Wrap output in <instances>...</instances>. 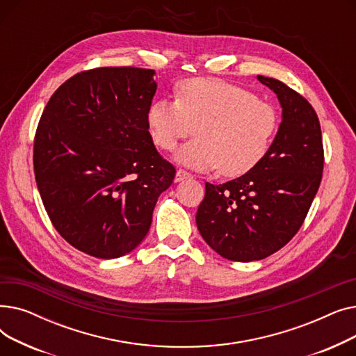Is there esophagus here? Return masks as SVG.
Wrapping results in <instances>:
<instances>
[{"mask_svg": "<svg viewBox=\"0 0 356 356\" xmlns=\"http://www.w3.org/2000/svg\"><path fill=\"white\" fill-rule=\"evenodd\" d=\"M191 177H192L191 173H188L186 170H181V168H179V170L176 172V176H175V181L179 183V181H183L186 179H191Z\"/></svg>", "mask_w": 356, "mask_h": 356, "instance_id": "esophagus-1", "label": "esophagus"}]
</instances>
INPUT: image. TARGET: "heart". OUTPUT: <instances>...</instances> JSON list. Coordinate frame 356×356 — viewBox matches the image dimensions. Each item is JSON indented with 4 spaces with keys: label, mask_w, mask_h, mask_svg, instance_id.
I'll return each mask as SVG.
<instances>
[{
    "label": "heart",
    "mask_w": 356,
    "mask_h": 356,
    "mask_svg": "<svg viewBox=\"0 0 356 356\" xmlns=\"http://www.w3.org/2000/svg\"><path fill=\"white\" fill-rule=\"evenodd\" d=\"M154 144L172 152L195 127L196 137L176 153L195 170L219 168L225 176L250 172L268 153L278 129V111L251 90L212 78H193L176 86V101L160 98L147 108Z\"/></svg>",
    "instance_id": "b5f03b06"
}]
</instances>
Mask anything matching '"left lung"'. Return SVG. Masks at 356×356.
I'll return each instance as SVG.
<instances>
[{"instance_id": "1", "label": "left lung", "mask_w": 356, "mask_h": 356, "mask_svg": "<svg viewBox=\"0 0 356 356\" xmlns=\"http://www.w3.org/2000/svg\"><path fill=\"white\" fill-rule=\"evenodd\" d=\"M282 105V124L268 153L241 177L207 183L196 225L220 257L250 263L263 259L300 229L321 186L323 144L313 106L286 83L257 76Z\"/></svg>"}]
</instances>
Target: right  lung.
Returning <instances> with one entry per match:
<instances>
[{
	"label": "right lung",
	"instance_id": "right-lung-1",
	"mask_svg": "<svg viewBox=\"0 0 356 356\" xmlns=\"http://www.w3.org/2000/svg\"><path fill=\"white\" fill-rule=\"evenodd\" d=\"M156 72L76 73L47 102L34 138V175L46 212L76 250L111 259L136 250L176 170L145 121Z\"/></svg>",
	"mask_w": 356,
	"mask_h": 356
}]
</instances>
